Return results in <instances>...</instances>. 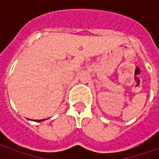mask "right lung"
Masks as SVG:
<instances>
[{
    "label": "right lung",
    "instance_id": "add662e5",
    "mask_svg": "<svg viewBox=\"0 0 159 159\" xmlns=\"http://www.w3.org/2000/svg\"><path fill=\"white\" fill-rule=\"evenodd\" d=\"M37 121H38V122H40V121H42V119H41V120H37Z\"/></svg>",
    "mask_w": 159,
    "mask_h": 159
}]
</instances>
